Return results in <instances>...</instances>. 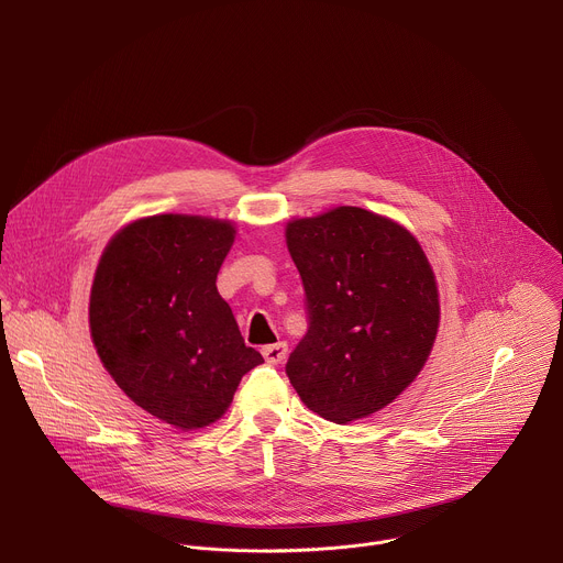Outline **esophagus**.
<instances>
[{
    "label": "esophagus",
    "instance_id": "esophagus-1",
    "mask_svg": "<svg viewBox=\"0 0 563 563\" xmlns=\"http://www.w3.org/2000/svg\"><path fill=\"white\" fill-rule=\"evenodd\" d=\"M263 356L269 365H278L287 358V343H274V345H265L263 347Z\"/></svg>",
    "mask_w": 563,
    "mask_h": 563
}]
</instances>
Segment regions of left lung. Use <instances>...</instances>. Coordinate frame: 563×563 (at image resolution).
Here are the masks:
<instances>
[{
	"instance_id": "obj_1",
	"label": "left lung",
	"mask_w": 563,
	"mask_h": 563,
	"mask_svg": "<svg viewBox=\"0 0 563 563\" xmlns=\"http://www.w3.org/2000/svg\"><path fill=\"white\" fill-rule=\"evenodd\" d=\"M307 334L285 372L302 404L334 423L383 410L426 365L439 291L417 238L358 207L287 224Z\"/></svg>"
}]
</instances>
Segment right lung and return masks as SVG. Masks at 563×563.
<instances>
[{"mask_svg": "<svg viewBox=\"0 0 563 563\" xmlns=\"http://www.w3.org/2000/svg\"><path fill=\"white\" fill-rule=\"evenodd\" d=\"M224 220L163 213L107 245L91 289L96 350L135 406L180 430L213 423L263 356L240 336L216 278L233 245Z\"/></svg>", "mask_w": 563, "mask_h": 563, "instance_id": "add662e5", "label": "right lung"}]
</instances>
